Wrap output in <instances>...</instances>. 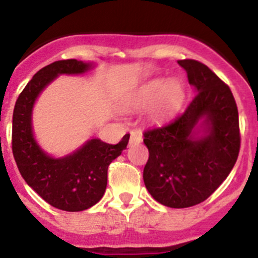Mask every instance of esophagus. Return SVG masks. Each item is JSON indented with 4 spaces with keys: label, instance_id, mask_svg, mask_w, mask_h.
<instances>
[{
    "label": "esophagus",
    "instance_id": "34e87169",
    "mask_svg": "<svg viewBox=\"0 0 258 258\" xmlns=\"http://www.w3.org/2000/svg\"><path fill=\"white\" fill-rule=\"evenodd\" d=\"M142 142V136L140 133H137V132H133L131 136V141H129V145H136V143H141Z\"/></svg>",
    "mask_w": 258,
    "mask_h": 258
}]
</instances>
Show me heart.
I'll use <instances>...</instances> for the list:
<instances>
[{"label": "heart", "instance_id": "b5f03b06", "mask_svg": "<svg viewBox=\"0 0 258 258\" xmlns=\"http://www.w3.org/2000/svg\"><path fill=\"white\" fill-rule=\"evenodd\" d=\"M184 84L179 79H154L141 88L138 101L142 104H151L150 115L152 120L160 121L174 115L184 101Z\"/></svg>", "mask_w": 258, "mask_h": 258}]
</instances>
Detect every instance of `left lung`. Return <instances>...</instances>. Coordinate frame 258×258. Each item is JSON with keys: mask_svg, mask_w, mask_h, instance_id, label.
<instances>
[{"mask_svg": "<svg viewBox=\"0 0 258 258\" xmlns=\"http://www.w3.org/2000/svg\"><path fill=\"white\" fill-rule=\"evenodd\" d=\"M178 64L195 95L178 117L143 133L150 154L143 181L160 204L187 208L208 199L230 174L240 150V132L229 86L200 61L183 59Z\"/></svg>", "mask_w": 258, "mask_h": 258, "instance_id": "left-lung-1", "label": "left lung"}]
</instances>
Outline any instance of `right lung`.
<instances>
[{
    "label": "right lung",
    "instance_id": "add662e5",
    "mask_svg": "<svg viewBox=\"0 0 258 258\" xmlns=\"http://www.w3.org/2000/svg\"><path fill=\"white\" fill-rule=\"evenodd\" d=\"M92 63L76 59L54 61L41 68L23 89L13 113V155L27 182L50 206L67 212H80L97 204L107 187L108 165L126 149L131 134L117 145L88 141L64 157H51L41 150L32 131V109L40 94L59 75H80Z\"/></svg>",
    "mask_w": 258,
    "mask_h": 258
}]
</instances>
